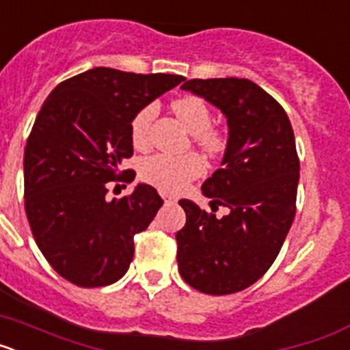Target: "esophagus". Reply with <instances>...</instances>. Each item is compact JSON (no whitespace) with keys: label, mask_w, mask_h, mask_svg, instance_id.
Instances as JSON below:
<instances>
[{"label":"esophagus","mask_w":350,"mask_h":350,"mask_svg":"<svg viewBox=\"0 0 350 350\" xmlns=\"http://www.w3.org/2000/svg\"><path fill=\"white\" fill-rule=\"evenodd\" d=\"M161 196H163V200H165L166 203H170V202H175V198L172 196V194H166V193H161Z\"/></svg>","instance_id":"1"}]
</instances>
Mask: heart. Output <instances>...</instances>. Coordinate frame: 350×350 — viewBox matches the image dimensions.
I'll use <instances>...</instances> for the list:
<instances>
[{
	"mask_svg": "<svg viewBox=\"0 0 350 350\" xmlns=\"http://www.w3.org/2000/svg\"><path fill=\"white\" fill-rule=\"evenodd\" d=\"M173 112L180 119L187 131L193 133V140L208 157H221L228 148V135L212 126V112L196 96H184L172 103ZM157 107L148 103L142 107L129 122L131 144L144 150L150 145V129ZM205 172V161L198 152H185L178 156L154 154L140 163V177L163 193H178L194 178Z\"/></svg>",
	"mask_w": 350,
	"mask_h": 350,
	"instance_id": "heart-1",
	"label": "heart"
}]
</instances>
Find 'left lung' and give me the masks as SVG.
<instances>
[{"label": "left lung", "mask_w": 350, "mask_h": 350, "mask_svg": "<svg viewBox=\"0 0 350 350\" xmlns=\"http://www.w3.org/2000/svg\"><path fill=\"white\" fill-rule=\"evenodd\" d=\"M182 89L202 96L228 117L230 138L222 168L203 194L230 210L221 219L189 200L178 205L185 226L177 233L182 279L205 295H231L267 273L296 215L299 159L286 110L247 79H193Z\"/></svg>", "instance_id": "1"}]
</instances>
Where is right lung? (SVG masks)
<instances>
[{
    "label": "right lung",
    "instance_id": "right-lung-1",
    "mask_svg": "<svg viewBox=\"0 0 350 350\" xmlns=\"http://www.w3.org/2000/svg\"><path fill=\"white\" fill-rule=\"evenodd\" d=\"M182 80L92 68L61 82L40 108L24 148V208L36 245L68 282L101 287L128 271L133 238L163 200L147 184L108 200V187L135 178L120 170L133 156V116Z\"/></svg>",
    "mask_w": 350,
    "mask_h": 350
}]
</instances>
